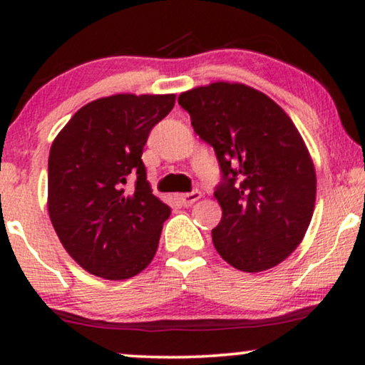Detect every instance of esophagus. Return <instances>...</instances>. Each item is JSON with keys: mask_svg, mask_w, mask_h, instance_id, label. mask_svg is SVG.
Returning <instances> with one entry per match:
<instances>
[{"mask_svg": "<svg viewBox=\"0 0 365 365\" xmlns=\"http://www.w3.org/2000/svg\"><path fill=\"white\" fill-rule=\"evenodd\" d=\"M201 197V192L197 191H191V192H186V194H179L178 196V201L182 204V206H191L192 202H196L197 199Z\"/></svg>", "mask_w": 365, "mask_h": 365, "instance_id": "1", "label": "esophagus"}]
</instances>
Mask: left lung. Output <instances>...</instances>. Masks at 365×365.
I'll use <instances>...</instances> for the list:
<instances>
[{"label":"left lung","instance_id":"obj_1","mask_svg":"<svg viewBox=\"0 0 365 365\" xmlns=\"http://www.w3.org/2000/svg\"><path fill=\"white\" fill-rule=\"evenodd\" d=\"M178 103L194 133L211 144L222 181L212 242L244 272L281 264L304 239L316 206V169L291 118L266 94L241 83H211Z\"/></svg>","mask_w":365,"mask_h":365}]
</instances>
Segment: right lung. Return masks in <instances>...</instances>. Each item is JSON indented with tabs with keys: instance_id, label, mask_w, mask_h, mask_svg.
Here are the masks:
<instances>
[{
	"instance_id": "right-lung-1",
	"label": "right lung",
	"mask_w": 365,
	"mask_h": 365,
	"mask_svg": "<svg viewBox=\"0 0 365 365\" xmlns=\"http://www.w3.org/2000/svg\"><path fill=\"white\" fill-rule=\"evenodd\" d=\"M176 94H114L88 103L51 144L48 212L84 271L121 281L149 266L171 207L154 196L143 148ZM129 178H136L128 190Z\"/></svg>"
}]
</instances>
